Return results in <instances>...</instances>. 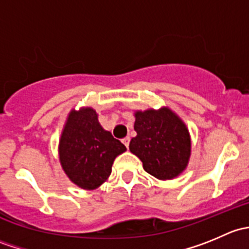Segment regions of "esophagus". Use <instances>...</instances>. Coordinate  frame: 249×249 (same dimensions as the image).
Here are the masks:
<instances>
[{
	"label": "esophagus",
	"instance_id": "obj_1",
	"mask_svg": "<svg viewBox=\"0 0 249 249\" xmlns=\"http://www.w3.org/2000/svg\"><path fill=\"white\" fill-rule=\"evenodd\" d=\"M123 143H124L125 147L129 148V144H130V137H125V139L123 140Z\"/></svg>",
	"mask_w": 249,
	"mask_h": 249
}]
</instances>
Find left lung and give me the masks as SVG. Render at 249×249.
Listing matches in <instances>:
<instances>
[{"instance_id": "1", "label": "left lung", "mask_w": 249, "mask_h": 249, "mask_svg": "<svg viewBox=\"0 0 249 249\" xmlns=\"http://www.w3.org/2000/svg\"><path fill=\"white\" fill-rule=\"evenodd\" d=\"M137 136L129 149L142 161L143 169L161 180L184 172L192 155V139L185 123L169 107L135 110Z\"/></svg>"}]
</instances>
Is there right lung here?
<instances>
[{"label": "right lung", "instance_id": "1", "mask_svg": "<svg viewBox=\"0 0 249 249\" xmlns=\"http://www.w3.org/2000/svg\"><path fill=\"white\" fill-rule=\"evenodd\" d=\"M126 147L105 130L92 107L71 109L59 140V160L77 187L94 190L106 182L115 158Z\"/></svg>", "mask_w": 249, "mask_h": 249}]
</instances>
